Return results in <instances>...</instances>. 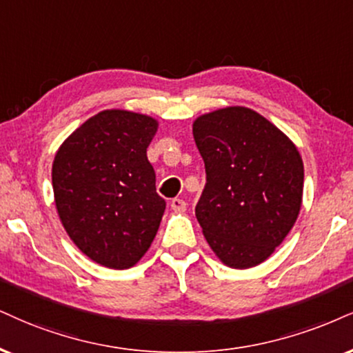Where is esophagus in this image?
I'll use <instances>...</instances> for the list:
<instances>
[{
    "mask_svg": "<svg viewBox=\"0 0 353 353\" xmlns=\"http://www.w3.org/2000/svg\"><path fill=\"white\" fill-rule=\"evenodd\" d=\"M170 208H172L175 212H183V211H186V203L183 201V199L175 198V199H172V203H170Z\"/></svg>",
    "mask_w": 353,
    "mask_h": 353,
    "instance_id": "34e87169",
    "label": "esophagus"
}]
</instances>
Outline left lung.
Instances as JSON below:
<instances>
[{"label":"left lung","mask_w":353,"mask_h":353,"mask_svg":"<svg viewBox=\"0 0 353 353\" xmlns=\"http://www.w3.org/2000/svg\"><path fill=\"white\" fill-rule=\"evenodd\" d=\"M193 137L206 168L194 210L204 237L230 268L262 263L301 210L304 167L296 145L242 106L199 116Z\"/></svg>","instance_id":"8db88e82"}]
</instances>
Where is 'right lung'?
<instances>
[{
  "mask_svg": "<svg viewBox=\"0 0 353 353\" xmlns=\"http://www.w3.org/2000/svg\"><path fill=\"white\" fill-rule=\"evenodd\" d=\"M154 117L108 110L60 145L52 165L55 206L73 243L93 262L124 270L149 250L165 211L147 147Z\"/></svg>",
  "mask_w": 353,
  "mask_h": 353,
  "instance_id": "add662e5",
  "label": "right lung"
}]
</instances>
